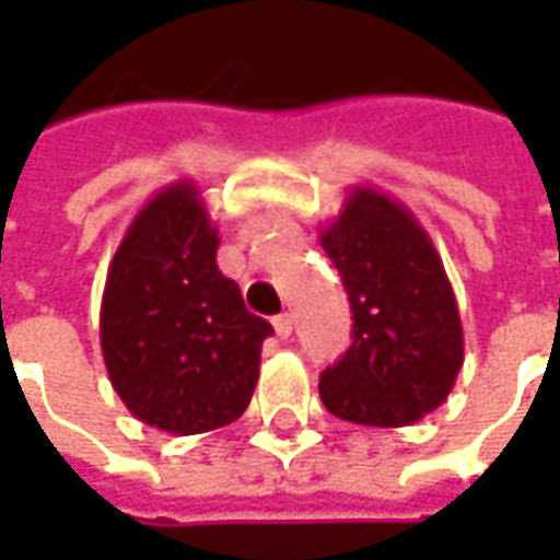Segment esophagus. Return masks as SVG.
Instances as JSON below:
<instances>
[{"label": "esophagus", "mask_w": 560, "mask_h": 560, "mask_svg": "<svg viewBox=\"0 0 560 560\" xmlns=\"http://www.w3.org/2000/svg\"><path fill=\"white\" fill-rule=\"evenodd\" d=\"M272 327H276V336H279V339H288V336L293 332V317L291 315L272 317Z\"/></svg>", "instance_id": "34e87169"}]
</instances>
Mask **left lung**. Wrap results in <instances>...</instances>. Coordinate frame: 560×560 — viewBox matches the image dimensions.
Listing matches in <instances>:
<instances>
[{
    "label": "left lung",
    "instance_id": "left-lung-1",
    "mask_svg": "<svg viewBox=\"0 0 560 560\" xmlns=\"http://www.w3.org/2000/svg\"><path fill=\"white\" fill-rule=\"evenodd\" d=\"M353 312V341L320 375L339 420L399 429L444 405L465 363V336L444 260L413 212L377 188L348 191L320 231Z\"/></svg>",
    "mask_w": 560,
    "mask_h": 560
}]
</instances>
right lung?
I'll return each mask as SVG.
<instances>
[{"instance_id":"obj_1","label":"right lung","mask_w":560,"mask_h":560,"mask_svg":"<svg viewBox=\"0 0 560 560\" xmlns=\"http://www.w3.org/2000/svg\"><path fill=\"white\" fill-rule=\"evenodd\" d=\"M219 231L195 183L140 209L102 296V353L116 396L140 422L200 434L240 420L272 336L215 264Z\"/></svg>"}]
</instances>
